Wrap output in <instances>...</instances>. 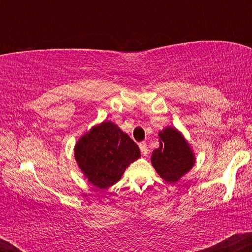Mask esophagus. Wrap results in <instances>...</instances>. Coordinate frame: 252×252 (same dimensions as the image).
<instances>
[{"instance_id": "1", "label": "esophagus", "mask_w": 252, "mask_h": 252, "mask_svg": "<svg viewBox=\"0 0 252 252\" xmlns=\"http://www.w3.org/2000/svg\"><path fill=\"white\" fill-rule=\"evenodd\" d=\"M140 149H141V153H142L143 156H147L148 155V147H147V143L146 142H141L140 144Z\"/></svg>"}]
</instances>
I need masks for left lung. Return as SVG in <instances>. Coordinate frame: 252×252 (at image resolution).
I'll list each match as a JSON object with an SVG mask.
<instances>
[{"mask_svg":"<svg viewBox=\"0 0 252 252\" xmlns=\"http://www.w3.org/2000/svg\"><path fill=\"white\" fill-rule=\"evenodd\" d=\"M158 137L160 147L153 152L152 163L163 180L173 184L194 166V153L181 132L173 126L158 132Z\"/></svg>","mask_w":252,"mask_h":252,"instance_id":"8db88e82","label":"left lung"}]
</instances>
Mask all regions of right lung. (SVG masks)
Here are the masks:
<instances>
[{"mask_svg":"<svg viewBox=\"0 0 252 252\" xmlns=\"http://www.w3.org/2000/svg\"><path fill=\"white\" fill-rule=\"evenodd\" d=\"M141 156L140 148L115 123L104 121L78 140L74 158L90 184L108 189Z\"/></svg>","mask_w":252,"mask_h":252,"instance_id":"add662e5","label":"right lung"}]
</instances>
